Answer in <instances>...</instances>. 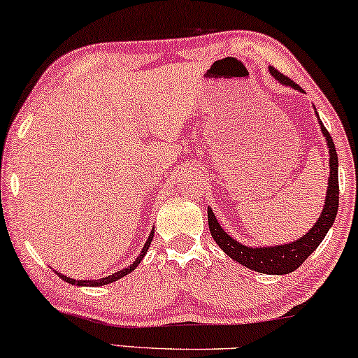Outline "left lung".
Listing matches in <instances>:
<instances>
[{
    "label": "left lung",
    "instance_id": "1",
    "mask_svg": "<svg viewBox=\"0 0 358 358\" xmlns=\"http://www.w3.org/2000/svg\"><path fill=\"white\" fill-rule=\"evenodd\" d=\"M270 73L278 82H281L282 85H289L291 88H294V90L303 92V88H301L298 83L292 82L289 77L282 76V73L278 72L275 67H270ZM319 124H321V131L327 141L329 166H331L329 169H331V176H329V187L322 213L308 234L301 236L299 240L291 241V243L276 245V247L252 248L247 247V245H241L240 241L231 238V236L220 227L219 220L215 219V213L212 212V208H207L208 230H210L212 238L217 241V245H219L231 259H235V262L243 264V266L250 268V270L264 273V275H287V273L298 270L301 264L304 263V259L321 245L324 236H326L329 229H331L334 224V220H336L338 208V159L331 134H329L327 129L324 128L322 122H319Z\"/></svg>",
    "mask_w": 358,
    "mask_h": 358
}]
</instances>
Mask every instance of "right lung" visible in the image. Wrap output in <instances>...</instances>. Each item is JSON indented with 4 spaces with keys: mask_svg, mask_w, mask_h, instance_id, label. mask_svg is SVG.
<instances>
[{
    "mask_svg": "<svg viewBox=\"0 0 358 358\" xmlns=\"http://www.w3.org/2000/svg\"><path fill=\"white\" fill-rule=\"evenodd\" d=\"M152 236H155V231H151L150 236H148V240H146L145 247H143L141 253H139V257H138L136 259H134L133 264H129V266L123 268V270H120V271H117V273H113V275L105 276V278H100V280H90V281H87V280H80V281H77V280H72V278H69V276L60 275V273H57V275H59L60 278H62L64 281L71 282V285H77V286H103V285H110V282L122 280V278H123V276H127L128 273H131L133 270H136V266L139 264V262H141V259L145 258V255H146V252H148V248H150Z\"/></svg>",
    "mask_w": 358,
    "mask_h": 358,
    "instance_id": "add662e5",
    "label": "right lung"
}]
</instances>
